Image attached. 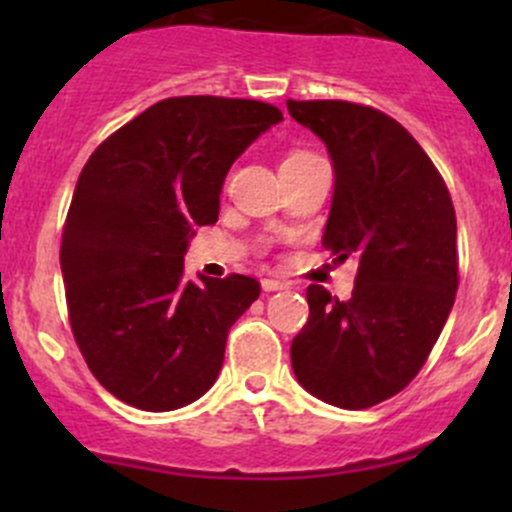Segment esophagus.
Returning a JSON list of instances; mask_svg holds the SVG:
<instances>
[{"label":"esophagus","mask_w":512,"mask_h":512,"mask_svg":"<svg viewBox=\"0 0 512 512\" xmlns=\"http://www.w3.org/2000/svg\"><path fill=\"white\" fill-rule=\"evenodd\" d=\"M289 285L285 280H272V277H267V280H262V289L265 292H280V289H287Z\"/></svg>","instance_id":"34e87169"}]
</instances>
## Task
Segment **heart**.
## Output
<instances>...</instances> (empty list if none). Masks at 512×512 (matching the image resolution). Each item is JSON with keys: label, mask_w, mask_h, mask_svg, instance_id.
Wrapping results in <instances>:
<instances>
[{"label": "heart", "mask_w": 512, "mask_h": 512, "mask_svg": "<svg viewBox=\"0 0 512 512\" xmlns=\"http://www.w3.org/2000/svg\"><path fill=\"white\" fill-rule=\"evenodd\" d=\"M299 156H307V153H292V156H287V160L289 158H299Z\"/></svg>", "instance_id": "b5f03b06"}]
</instances>
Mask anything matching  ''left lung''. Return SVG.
Instances as JSON below:
<instances>
[{
  "instance_id": "8db88e82",
  "label": "left lung",
  "mask_w": 512,
  "mask_h": 512,
  "mask_svg": "<svg viewBox=\"0 0 512 512\" xmlns=\"http://www.w3.org/2000/svg\"><path fill=\"white\" fill-rule=\"evenodd\" d=\"M334 163L322 245L356 262L352 299L307 287L309 319L292 339L299 384L339 409L399 394L431 354L458 289L456 210L416 138L349 101H287Z\"/></svg>"
}]
</instances>
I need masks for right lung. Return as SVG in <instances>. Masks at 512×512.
Instances as JSON below:
<instances>
[{
    "mask_svg": "<svg viewBox=\"0 0 512 512\" xmlns=\"http://www.w3.org/2000/svg\"><path fill=\"white\" fill-rule=\"evenodd\" d=\"M282 121L247 98L178 96L91 153L66 215L61 275L76 344L123 404L173 411L218 379L227 332L260 282L183 277L195 227L218 223L230 165Z\"/></svg>",
    "mask_w": 512,
    "mask_h": 512,
    "instance_id": "add662e5",
    "label": "right lung"
}]
</instances>
